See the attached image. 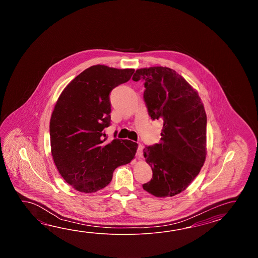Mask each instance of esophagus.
<instances>
[{"mask_svg": "<svg viewBox=\"0 0 258 258\" xmlns=\"http://www.w3.org/2000/svg\"><path fill=\"white\" fill-rule=\"evenodd\" d=\"M137 156L139 158H142L143 157V147L142 145H138V148H137Z\"/></svg>", "mask_w": 258, "mask_h": 258, "instance_id": "obj_1", "label": "esophagus"}]
</instances>
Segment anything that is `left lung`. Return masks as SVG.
Wrapping results in <instances>:
<instances>
[{"label":"left lung","mask_w":258,"mask_h":258,"mask_svg":"<svg viewBox=\"0 0 258 258\" xmlns=\"http://www.w3.org/2000/svg\"><path fill=\"white\" fill-rule=\"evenodd\" d=\"M145 81L148 113L163 121L159 144L144 148L152 169L145 191L157 198L174 197L190 185L207 156V114L198 92L173 69H137L134 81Z\"/></svg>","instance_id":"8db88e82"}]
</instances>
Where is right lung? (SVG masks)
I'll use <instances>...</instances> for the list:
<instances>
[{
	"instance_id": "obj_1",
	"label": "right lung",
	"mask_w": 258,
	"mask_h": 258,
	"mask_svg": "<svg viewBox=\"0 0 258 258\" xmlns=\"http://www.w3.org/2000/svg\"><path fill=\"white\" fill-rule=\"evenodd\" d=\"M135 69L97 64L79 74L62 90L49 121L50 149L60 176L78 192H95L112 179L117 167L135 159L138 145L107 141L110 91L131 78Z\"/></svg>"
}]
</instances>
